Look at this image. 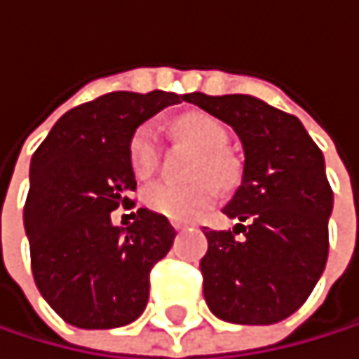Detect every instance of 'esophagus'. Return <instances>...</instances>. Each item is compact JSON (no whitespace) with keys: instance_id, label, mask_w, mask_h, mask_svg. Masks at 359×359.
I'll return each instance as SVG.
<instances>
[{"instance_id":"obj_1","label":"esophagus","mask_w":359,"mask_h":359,"mask_svg":"<svg viewBox=\"0 0 359 359\" xmlns=\"http://www.w3.org/2000/svg\"><path fill=\"white\" fill-rule=\"evenodd\" d=\"M173 229H175V231H184V229H186V224H182V222H173Z\"/></svg>"}]
</instances>
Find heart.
Returning a JSON list of instances; mask_svg holds the SVG:
<instances>
[{
	"instance_id": "1",
	"label": "heart",
	"mask_w": 359,
	"mask_h": 359,
	"mask_svg": "<svg viewBox=\"0 0 359 359\" xmlns=\"http://www.w3.org/2000/svg\"><path fill=\"white\" fill-rule=\"evenodd\" d=\"M177 139L190 143L201 151L192 167V177H199L190 184L173 182H151L143 188V203L154 214L171 218L175 222L194 220L205 212L218 194L220 188H229L240 180L242 165L240 158L233 154L229 143V130L224 123L208 113L192 111L180 115L171 123ZM128 160L139 177L151 175L160 165V139L151 123H141L128 141ZM212 177L215 184L209 180Z\"/></svg>"
}]
</instances>
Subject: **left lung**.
Listing matches in <instances>:
<instances>
[{
	"mask_svg": "<svg viewBox=\"0 0 359 359\" xmlns=\"http://www.w3.org/2000/svg\"><path fill=\"white\" fill-rule=\"evenodd\" d=\"M186 100L229 123L246 156L242 186L222 210L240 224L205 226V302L231 323H278L309 299L325 270L334 192L323 154L295 115L259 98L196 92Z\"/></svg>",
	"mask_w": 359,
	"mask_h": 359,
	"instance_id": "left-lung-1",
	"label": "left lung"
}]
</instances>
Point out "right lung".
Here are the masks:
<instances>
[{
	"mask_svg": "<svg viewBox=\"0 0 359 359\" xmlns=\"http://www.w3.org/2000/svg\"><path fill=\"white\" fill-rule=\"evenodd\" d=\"M167 92H113L64 113L34 151L23 210L38 291L66 323L128 325L145 311L149 272L175 240L169 220L137 210L115 226L111 212L135 208L128 141L145 119L180 102Z\"/></svg>",
	"mask_w": 359,
	"mask_h": 359,
	"instance_id": "1",
	"label": "right lung"
}]
</instances>
